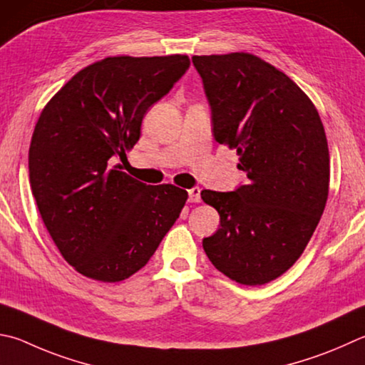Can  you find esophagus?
Here are the masks:
<instances>
[{"label": "esophagus", "mask_w": 365, "mask_h": 365, "mask_svg": "<svg viewBox=\"0 0 365 365\" xmlns=\"http://www.w3.org/2000/svg\"><path fill=\"white\" fill-rule=\"evenodd\" d=\"M188 201L190 202H200L201 201V188L193 187L188 190Z\"/></svg>", "instance_id": "esophagus-1"}]
</instances>
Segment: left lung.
<instances>
[{
  "label": "left lung",
  "mask_w": 365,
  "mask_h": 365,
  "mask_svg": "<svg viewBox=\"0 0 365 365\" xmlns=\"http://www.w3.org/2000/svg\"><path fill=\"white\" fill-rule=\"evenodd\" d=\"M212 134L236 148L247 183L202 190L220 228L202 240L225 276L246 286L276 279L303 254L326 207L329 148L319 113L282 71L257 56H195Z\"/></svg>",
  "instance_id": "8db88e82"
}]
</instances>
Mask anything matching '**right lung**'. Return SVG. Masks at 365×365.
Wrapping results in <instances>:
<instances>
[{
  "label": "right lung",
  "instance_id": "right-lung-1",
  "mask_svg": "<svg viewBox=\"0 0 365 365\" xmlns=\"http://www.w3.org/2000/svg\"><path fill=\"white\" fill-rule=\"evenodd\" d=\"M188 67L178 54L107 57L78 71L39 116L31 191L52 241L83 276L128 279L180 215L187 191L145 185L111 163L138 142L145 113Z\"/></svg>",
  "mask_w": 365,
  "mask_h": 365
}]
</instances>
